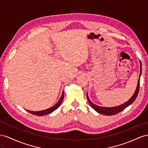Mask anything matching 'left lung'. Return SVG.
I'll return each mask as SVG.
<instances>
[{"instance_id": "obj_1", "label": "left lung", "mask_w": 148, "mask_h": 148, "mask_svg": "<svg viewBox=\"0 0 148 148\" xmlns=\"http://www.w3.org/2000/svg\"><path fill=\"white\" fill-rule=\"evenodd\" d=\"M141 71H142L141 63V62H140V74H139V78L138 79V84H137V88H136V89L133 95H132V96L126 102V103H125L123 104L118 106H116V107H112V108L101 107V106H99L94 104L93 103H92L91 101L89 99V96H88V94L87 93V99H88L89 103L90 105V106H91L94 109V110L97 111V112L106 115V116L114 115V114H117V113L120 112L121 111H123L125 108H126L130 104H131L132 103H133V102L135 101V99H136V97H137V96H138L139 90L140 77H141Z\"/></svg>"}]
</instances>
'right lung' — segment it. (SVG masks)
<instances>
[{
  "mask_svg": "<svg viewBox=\"0 0 148 148\" xmlns=\"http://www.w3.org/2000/svg\"><path fill=\"white\" fill-rule=\"evenodd\" d=\"M64 91H63L62 94V96H61V97H60V99L59 100L58 103H57L54 106H52V107L49 108V109H45V110H42V111H29V110H26V111L29 112V113H31V114H32L37 115V116H43V115L49 114L52 112L53 111H55L56 109H57L60 106V105L61 104L62 101L64 99Z\"/></svg>",
  "mask_w": 148,
  "mask_h": 148,
  "instance_id": "1",
  "label": "right lung"
}]
</instances>
